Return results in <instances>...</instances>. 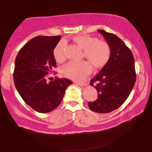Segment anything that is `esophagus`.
<instances>
[{"label": "esophagus", "mask_w": 152, "mask_h": 152, "mask_svg": "<svg viewBox=\"0 0 152 152\" xmlns=\"http://www.w3.org/2000/svg\"><path fill=\"white\" fill-rule=\"evenodd\" d=\"M76 85H78V86H86V83H78V82H76Z\"/></svg>", "instance_id": "1"}]
</instances>
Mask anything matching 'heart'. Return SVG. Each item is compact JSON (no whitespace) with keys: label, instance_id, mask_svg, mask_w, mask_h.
Segmentation results:
<instances>
[{"label":"heart","instance_id":"heart-1","mask_svg":"<svg viewBox=\"0 0 152 152\" xmlns=\"http://www.w3.org/2000/svg\"><path fill=\"white\" fill-rule=\"evenodd\" d=\"M74 41L83 50V56L90 61L96 68H101L108 62L111 50L108 43L102 40L88 35H79L74 38ZM66 42L61 41L53 49V57L57 62L63 63L66 60ZM92 68L87 61L69 62L61 69V74L64 77L74 81L84 80L91 74Z\"/></svg>","mask_w":152,"mask_h":152}]
</instances>
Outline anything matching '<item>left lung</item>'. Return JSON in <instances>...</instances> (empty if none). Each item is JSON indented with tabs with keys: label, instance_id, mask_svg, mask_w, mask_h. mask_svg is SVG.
I'll use <instances>...</instances> for the list:
<instances>
[{
	"label": "left lung",
	"instance_id": "obj_1",
	"mask_svg": "<svg viewBox=\"0 0 152 152\" xmlns=\"http://www.w3.org/2000/svg\"><path fill=\"white\" fill-rule=\"evenodd\" d=\"M98 31L109 44L111 54L104 68L91 80V86L97 83L94 87L98 98L88 105L94 112L105 114L118 109L126 100L135 83L136 71L133 54L124 41L111 33Z\"/></svg>",
	"mask_w": 152,
	"mask_h": 152
}]
</instances>
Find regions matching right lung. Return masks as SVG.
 Listing matches in <instances>:
<instances>
[{
  "label": "right lung",
  "mask_w": 152,
  "mask_h": 152,
  "mask_svg": "<svg viewBox=\"0 0 152 152\" xmlns=\"http://www.w3.org/2000/svg\"><path fill=\"white\" fill-rule=\"evenodd\" d=\"M60 36H38L19 50L15 61L14 84L23 101L39 113L53 111L61 102L67 87L73 82L56 78L48 82V75L56 66L53 49Z\"/></svg>",
  "instance_id": "right-lung-1"
}]
</instances>
